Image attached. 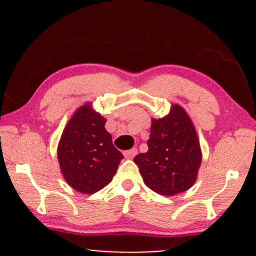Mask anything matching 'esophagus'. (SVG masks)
I'll list each match as a JSON object with an SVG mask.
<instances>
[{"label": "esophagus", "instance_id": "1", "mask_svg": "<svg viewBox=\"0 0 256 256\" xmlns=\"http://www.w3.org/2000/svg\"><path fill=\"white\" fill-rule=\"evenodd\" d=\"M136 154H138V149L132 148L130 150H127V152H124V155L126 158H132V157L136 156Z\"/></svg>", "mask_w": 256, "mask_h": 256}]
</instances>
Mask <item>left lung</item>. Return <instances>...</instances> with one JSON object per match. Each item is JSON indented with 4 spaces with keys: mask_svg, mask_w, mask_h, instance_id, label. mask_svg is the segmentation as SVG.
Listing matches in <instances>:
<instances>
[{
    "mask_svg": "<svg viewBox=\"0 0 256 256\" xmlns=\"http://www.w3.org/2000/svg\"><path fill=\"white\" fill-rule=\"evenodd\" d=\"M148 148L134 158L146 186L158 194L174 196L194 185L202 152L194 124L183 108L174 104L168 116L152 118Z\"/></svg>",
    "mask_w": 256,
    "mask_h": 256,
    "instance_id": "left-lung-1",
    "label": "left lung"
}]
</instances>
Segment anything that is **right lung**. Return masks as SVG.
<instances>
[{"instance_id": "right-lung-1", "label": "right lung", "mask_w": 256, "mask_h": 256, "mask_svg": "<svg viewBox=\"0 0 256 256\" xmlns=\"http://www.w3.org/2000/svg\"><path fill=\"white\" fill-rule=\"evenodd\" d=\"M106 118L80 107L68 121L58 146V160L65 180L82 194H92L113 180L124 155L104 129Z\"/></svg>"}]
</instances>
